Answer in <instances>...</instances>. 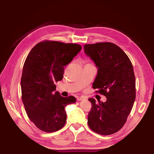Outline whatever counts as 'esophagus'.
I'll list each match as a JSON object with an SVG mask.
<instances>
[{
  "label": "esophagus",
  "mask_w": 154,
  "mask_h": 154,
  "mask_svg": "<svg viewBox=\"0 0 154 154\" xmlns=\"http://www.w3.org/2000/svg\"><path fill=\"white\" fill-rule=\"evenodd\" d=\"M84 100V97H79L77 98L78 101H81V100Z\"/></svg>",
  "instance_id": "obj_1"
}]
</instances>
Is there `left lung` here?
Returning <instances> with one entry per match:
<instances>
[{"mask_svg":"<svg viewBox=\"0 0 154 154\" xmlns=\"http://www.w3.org/2000/svg\"><path fill=\"white\" fill-rule=\"evenodd\" d=\"M85 53L94 62L97 74L93 83L96 92L106 96L105 102L89 98L92 109L88 125L94 132L110 135L123 127L136 99V81L128 56L110 42L85 44Z\"/></svg>","mask_w":154,"mask_h":154,"instance_id":"obj_1","label":"left lung"}]
</instances>
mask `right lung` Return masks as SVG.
<instances>
[{"mask_svg": "<svg viewBox=\"0 0 154 154\" xmlns=\"http://www.w3.org/2000/svg\"><path fill=\"white\" fill-rule=\"evenodd\" d=\"M82 49L76 44L44 41L27 55L21 78L22 100L26 113L36 127L45 132L63 127L67 121L65 107L76 102L70 96L62 97L56 91V82L63 76L64 66Z\"/></svg>", "mask_w": 154, "mask_h": 154, "instance_id": "1", "label": "right lung"}]
</instances>
